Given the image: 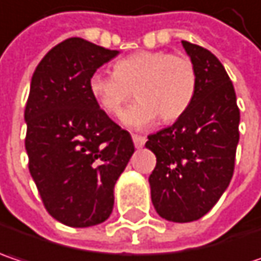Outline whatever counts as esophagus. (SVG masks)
I'll use <instances>...</instances> for the list:
<instances>
[{"label":"esophagus","mask_w":261,"mask_h":261,"mask_svg":"<svg viewBox=\"0 0 261 261\" xmlns=\"http://www.w3.org/2000/svg\"><path fill=\"white\" fill-rule=\"evenodd\" d=\"M133 142H134V146L137 147V149H140V147H143L146 143V139L143 136H137V134H134L133 136Z\"/></svg>","instance_id":"esophagus-1"}]
</instances>
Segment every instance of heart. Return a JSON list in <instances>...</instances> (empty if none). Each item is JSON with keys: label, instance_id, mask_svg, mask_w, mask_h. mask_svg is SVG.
<instances>
[{"label": "heart", "instance_id": "heart-1", "mask_svg": "<svg viewBox=\"0 0 261 261\" xmlns=\"http://www.w3.org/2000/svg\"><path fill=\"white\" fill-rule=\"evenodd\" d=\"M88 88L108 114L119 115L133 96L137 100L122 114L121 122L131 130H145L161 116L173 122L195 97L196 72L192 62L168 51H136L119 59L114 73L94 72Z\"/></svg>", "mask_w": 261, "mask_h": 261}]
</instances>
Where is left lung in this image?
<instances>
[{
    "label": "left lung",
    "mask_w": 261,
    "mask_h": 261,
    "mask_svg": "<svg viewBox=\"0 0 261 261\" xmlns=\"http://www.w3.org/2000/svg\"><path fill=\"white\" fill-rule=\"evenodd\" d=\"M196 72L189 109L171 127L147 136L156 156L149 176L152 204L168 222H195L205 216L233 176L239 142L237 94L220 60L181 41Z\"/></svg>",
    "instance_id": "obj_1"
}]
</instances>
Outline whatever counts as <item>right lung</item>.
<instances>
[{
  "instance_id": "add662e5",
  "label": "right lung",
  "mask_w": 261,
  "mask_h": 261,
  "mask_svg": "<svg viewBox=\"0 0 261 261\" xmlns=\"http://www.w3.org/2000/svg\"><path fill=\"white\" fill-rule=\"evenodd\" d=\"M118 53L68 38L44 56L31 80L29 171L50 216L70 227L109 219L116 180L134 153L130 133L100 109L88 88L90 76Z\"/></svg>"
}]
</instances>
